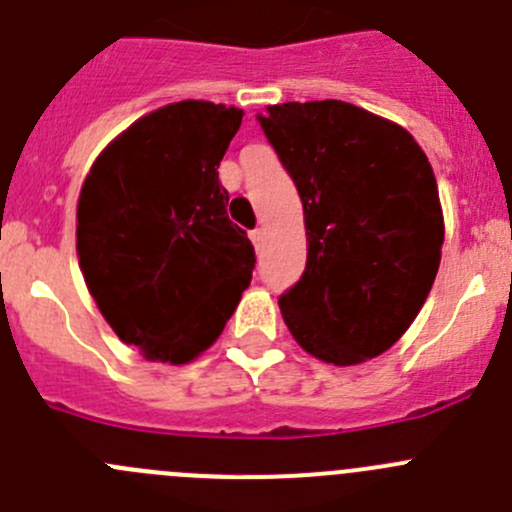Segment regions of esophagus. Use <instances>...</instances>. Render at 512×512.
I'll list each match as a JSON object with an SVG mask.
<instances>
[{"label":"esophagus","mask_w":512,"mask_h":512,"mask_svg":"<svg viewBox=\"0 0 512 512\" xmlns=\"http://www.w3.org/2000/svg\"><path fill=\"white\" fill-rule=\"evenodd\" d=\"M248 236H251L253 246H256V248L264 246V238H266V231H264V228H253V231L248 233Z\"/></svg>","instance_id":"1"}]
</instances>
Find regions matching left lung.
<instances>
[{
	"label": "left lung",
	"mask_w": 512,
	"mask_h": 512,
	"mask_svg": "<svg viewBox=\"0 0 512 512\" xmlns=\"http://www.w3.org/2000/svg\"><path fill=\"white\" fill-rule=\"evenodd\" d=\"M256 118L304 206L306 269L279 296L289 332L337 367L379 357L410 329L440 269L430 160L405 128L342 100L284 102Z\"/></svg>",
	"instance_id": "8db88e82"
}]
</instances>
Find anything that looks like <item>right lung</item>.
I'll return each mask as SVG.
<instances>
[{"mask_svg":"<svg viewBox=\"0 0 512 512\" xmlns=\"http://www.w3.org/2000/svg\"><path fill=\"white\" fill-rule=\"evenodd\" d=\"M238 107L183 100L107 145L77 203V256L97 309L150 362L206 352L251 284L246 231L228 218L218 165Z\"/></svg>","mask_w":512,"mask_h":512,"instance_id":"obj_1","label":"right lung"}]
</instances>
